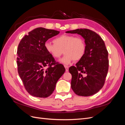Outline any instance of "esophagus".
<instances>
[{
    "mask_svg": "<svg viewBox=\"0 0 125 125\" xmlns=\"http://www.w3.org/2000/svg\"><path fill=\"white\" fill-rule=\"evenodd\" d=\"M65 69H66V72L68 71V70H69V67L67 66H65Z\"/></svg>",
    "mask_w": 125,
    "mask_h": 125,
    "instance_id": "1",
    "label": "esophagus"
}]
</instances>
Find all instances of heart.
Here are the masks:
<instances>
[{
	"instance_id": "obj_1",
	"label": "heart",
	"mask_w": 125,
	"mask_h": 125,
	"mask_svg": "<svg viewBox=\"0 0 125 125\" xmlns=\"http://www.w3.org/2000/svg\"><path fill=\"white\" fill-rule=\"evenodd\" d=\"M54 43L47 42L45 48L48 53L55 59L60 57L63 52L65 53L60 62L69 65L74 60L78 61L83 58L86 51V44L84 39L80 36L63 34L56 37Z\"/></svg>"
}]
</instances>
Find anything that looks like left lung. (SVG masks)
<instances>
[{
  "label": "left lung",
  "instance_id": "obj_1",
  "mask_svg": "<svg viewBox=\"0 0 125 125\" xmlns=\"http://www.w3.org/2000/svg\"><path fill=\"white\" fill-rule=\"evenodd\" d=\"M66 32L81 35L86 44L84 56L69 69L72 75L71 89L79 96L92 95L103 88L108 73V52L104 42L99 34L89 29Z\"/></svg>",
  "mask_w": 125,
  "mask_h": 125
}]
</instances>
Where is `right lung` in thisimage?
<instances>
[{
	"mask_svg": "<svg viewBox=\"0 0 125 125\" xmlns=\"http://www.w3.org/2000/svg\"><path fill=\"white\" fill-rule=\"evenodd\" d=\"M59 31L37 28L25 35L17 50L18 73L27 92L33 96L47 97L65 71L45 48V43Z\"/></svg>",
	"mask_w": 125,
	"mask_h": 125,
	"instance_id": "add662e5",
	"label": "right lung"
}]
</instances>
